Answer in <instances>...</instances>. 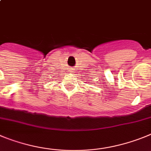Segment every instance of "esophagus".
<instances>
[{
	"label": "esophagus",
	"instance_id": "1",
	"mask_svg": "<svg viewBox=\"0 0 151 151\" xmlns=\"http://www.w3.org/2000/svg\"><path fill=\"white\" fill-rule=\"evenodd\" d=\"M70 72H71V73L74 72V70H73V69H70Z\"/></svg>",
	"mask_w": 151,
	"mask_h": 151
}]
</instances>
